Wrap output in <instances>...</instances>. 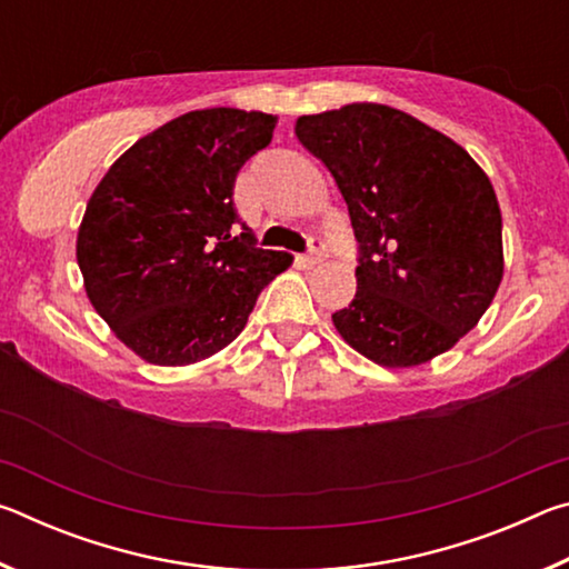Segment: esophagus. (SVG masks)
<instances>
[{
    "instance_id": "esophagus-1",
    "label": "esophagus",
    "mask_w": 569,
    "mask_h": 569,
    "mask_svg": "<svg viewBox=\"0 0 569 569\" xmlns=\"http://www.w3.org/2000/svg\"><path fill=\"white\" fill-rule=\"evenodd\" d=\"M323 256H326L323 240L321 238H308V253L301 258V261L306 266H316V263L323 261Z\"/></svg>"
}]
</instances>
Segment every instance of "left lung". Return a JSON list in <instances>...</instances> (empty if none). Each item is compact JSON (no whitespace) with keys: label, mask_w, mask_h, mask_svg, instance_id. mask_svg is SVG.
<instances>
[{"label":"left lung","mask_w":569,"mask_h":569,"mask_svg":"<svg viewBox=\"0 0 569 569\" xmlns=\"http://www.w3.org/2000/svg\"><path fill=\"white\" fill-rule=\"evenodd\" d=\"M296 138L349 206L359 240L353 301L331 319L389 369L427 363L475 329L502 281V213L469 152L373 102L303 114Z\"/></svg>","instance_id":"1"}]
</instances>
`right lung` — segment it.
<instances>
[{"label":"right lung","instance_id":"1","mask_svg":"<svg viewBox=\"0 0 569 569\" xmlns=\"http://www.w3.org/2000/svg\"><path fill=\"white\" fill-rule=\"evenodd\" d=\"M266 112H186L122 152L77 233L84 291L140 359L186 366L246 329L263 288L291 266L233 208L238 170L273 138Z\"/></svg>","mask_w":569,"mask_h":569}]
</instances>
